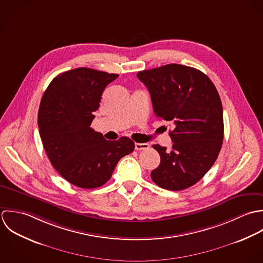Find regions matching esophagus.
<instances>
[{
	"label": "esophagus",
	"instance_id": "esophagus-1",
	"mask_svg": "<svg viewBox=\"0 0 263 263\" xmlns=\"http://www.w3.org/2000/svg\"><path fill=\"white\" fill-rule=\"evenodd\" d=\"M148 147H149V144L147 143H135L136 151H143V149H147Z\"/></svg>",
	"mask_w": 263,
	"mask_h": 263
}]
</instances>
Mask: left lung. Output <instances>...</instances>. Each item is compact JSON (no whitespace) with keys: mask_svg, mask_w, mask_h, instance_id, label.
Segmentation results:
<instances>
[{"mask_svg":"<svg viewBox=\"0 0 263 263\" xmlns=\"http://www.w3.org/2000/svg\"><path fill=\"white\" fill-rule=\"evenodd\" d=\"M147 87L158 119L173 121L174 144L166 151L153 145L160 163L151 176L160 188L180 191L196 184L220 152L223 139L222 105L210 78L201 71L167 64L137 73Z\"/></svg>","mask_w":263,"mask_h":263,"instance_id":"obj_1","label":"left lung"}]
</instances>
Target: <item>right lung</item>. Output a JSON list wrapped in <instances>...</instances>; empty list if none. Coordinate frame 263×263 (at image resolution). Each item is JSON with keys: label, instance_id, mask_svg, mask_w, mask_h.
I'll return each instance as SVG.
<instances>
[{"label": "right lung", "instance_id": "right-lung-1", "mask_svg": "<svg viewBox=\"0 0 263 263\" xmlns=\"http://www.w3.org/2000/svg\"><path fill=\"white\" fill-rule=\"evenodd\" d=\"M118 76L73 69L54 77L43 96L37 123L44 148L57 172L77 187L103 186L118 161L134 151L130 138L108 141L90 128L106 85Z\"/></svg>", "mask_w": 263, "mask_h": 263}]
</instances>
